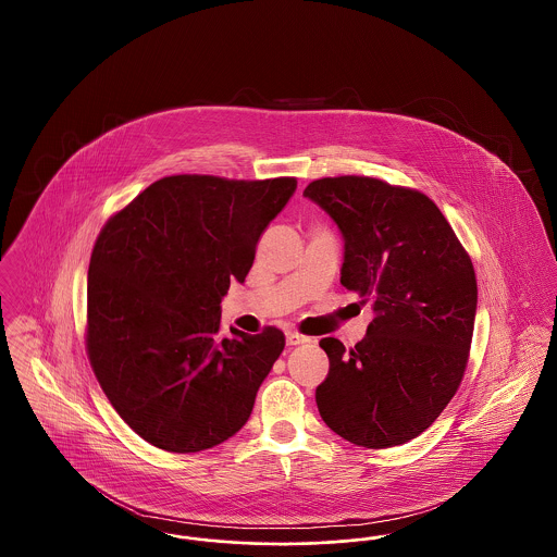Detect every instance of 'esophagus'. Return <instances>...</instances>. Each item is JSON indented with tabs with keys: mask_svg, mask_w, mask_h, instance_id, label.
Listing matches in <instances>:
<instances>
[{
	"mask_svg": "<svg viewBox=\"0 0 557 557\" xmlns=\"http://www.w3.org/2000/svg\"><path fill=\"white\" fill-rule=\"evenodd\" d=\"M286 343H288V346L305 345V343H309V338L298 334V332H286Z\"/></svg>",
	"mask_w": 557,
	"mask_h": 557,
	"instance_id": "1",
	"label": "esophagus"
}]
</instances>
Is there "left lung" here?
Masks as SVG:
<instances>
[{"label": "left lung", "mask_w": 557, "mask_h": 557, "mask_svg": "<svg viewBox=\"0 0 557 557\" xmlns=\"http://www.w3.org/2000/svg\"><path fill=\"white\" fill-rule=\"evenodd\" d=\"M345 238L341 284L371 302L368 334L346 350L323 338L330 371L319 416L348 443H409L457 393L474 334V265L449 221L418 189L373 177H323L305 187Z\"/></svg>", "instance_id": "1"}]
</instances>
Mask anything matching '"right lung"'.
<instances>
[{"label":"right lung","instance_id":"1","mask_svg":"<svg viewBox=\"0 0 557 557\" xmlns=\"http://www.w3.org/2000/svg\"><path fill=\"white\" fill-rule=\"evenodd\" d=\"M294 189V177L173 175L102 227L85 345L110 405L150 445L198 453L248 422L286 338L277 327L223 336L221 300Z\"/></svg>","mask_w":557,"mask_h":557}]
</instances>
